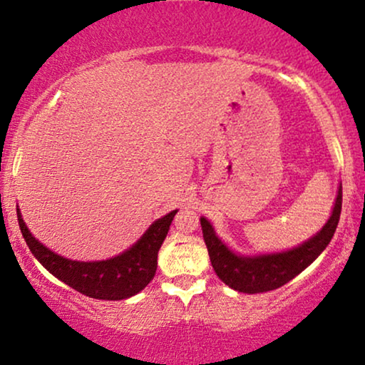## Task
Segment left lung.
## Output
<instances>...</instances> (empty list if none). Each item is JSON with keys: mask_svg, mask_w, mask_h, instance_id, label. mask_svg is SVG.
I'll list each match as a JSON object with an SVG mask.
<instances>
[{"mask_svg": "<svg viewBox=\"0 0 365 365\" xmlns=\"http://www.w3.org/2000/svg\"><path fill=\"white\" fill-rule=\"evenodd\" d=\"M340 210H342V187L339 188V195H336L329 222L315 237L292 251L257 257H242L229 251L215 236L209 220L204 217L200 219V225L215 274L236 292L264 293L292 281L322 255V251L329 246L334 237L336 225H339Z\"/></svg>", "mask_w": 365, "mask_h": 365, "instance_id": "8db88e82", "label": "left lung"}]
</instances>
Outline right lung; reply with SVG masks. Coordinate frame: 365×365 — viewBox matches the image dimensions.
<instances>
[{
    "instance_id": "right-lung-1",
    "label": "right lung",
    "mask_w": 365,
    "mask_h": 365,
    "mask_svg": "<svg viewBox=\"0 0 365 365\" xmlns=\"http://www.w3.org/2000/svg\"><path fill=\"white\" fill-rule=\"evenodd\" d=\"M177 210L161 217L143 234L135 246L123 255L106 261L81 262L55 255L31 236L23 222L20 209H16L23 239L29 244L31 255L38 259L55 278L71 286L86 297L96 299H124L140 293L156 273L158 251L167 237L170 224Z\"/></svg>"
}]
</instances>
